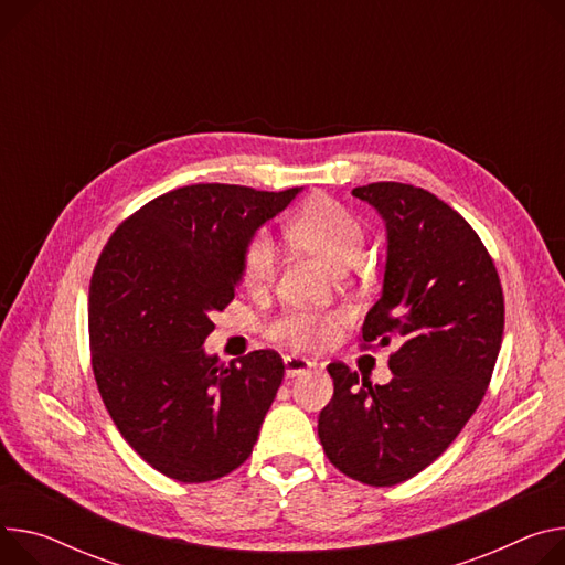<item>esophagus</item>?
Listing matches in <instances>:
<instances>
[{
  "label": "esophagus",
  "mask_w": 565,
  "mask_h": 565,
  "mask_svg": "<svg viewBox=\"0 0 565 565\" xmlns=\"http://www.w3.org/2000/svg\"><path fill=\"white\" fill-rule=\"evenodd\" d=\"M284 365H286V376L288 379H295V376L309 372L313 367V363L306 361V358H301V355H284Z\"/></svg>",
  "instance_id": "34e87169"
}]
</instances>
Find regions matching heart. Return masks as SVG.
<instances>
[{"instance_id": "heart-1", "label": "heart", "mask_w": 565, "mask_h": 565, "mask_svg": "<svg viewBox=\"0 0 565 565\" xmlns=\"http://www.w3.org/2000/svg\"><path fill=\"white\" fill-rule=\"evenodd\" d=\"M286 232L290 241L320 256L335 273H344L361 264L367 247V234L361 218L329 195H316L306 202L288 221ZM277 264L279 249L275 238L266 230L252 234L243 249V277L247 286H268L277 275ZM340 322V313L286 311L268 324V335L292 349L313 351L333 340Z\"/></svg>"}]
</instances>
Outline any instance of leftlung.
<instances>
[{
  "mask_svg": "<svg viewBox=\"0 0 565 565\" xmlns=\"http://www.w3.org/2000/svg\"><path fill=\"white\" fill-rule=\"evenodd\" d=\"M387 230L381 299L363 347L396 344L385 385L331 363L333 398L318 435L344 476L392 487L417 476L478 409L502 342L504 299L473 227L426 189L401 182L355 186Z\"/></svg>",
  "mask_w": 565,
  "mask_h": 565,
  "instance_id": "obj_1",
  "label": "left lung"
}]
</instances>
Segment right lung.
Instances as JSON below:
<instances>
[{"label": "right lung", "instance_id": "obj_1", "mask_svg": "<svg viewBox=\"0 0 565 565\" xmlns=\"http://www.w3.org/2000/svg\"><path fill=\"white\" fill-rule=\"evenodd\" d=\"M299 191L182 186L143 204L98 256L87 324L100 398L137 455L178 482L238 469L277 396V351L223 365L202 344L234 299L247 241Z\"/></svg>", "mask_w": 565, "mask_h": 565}]
</instances>
